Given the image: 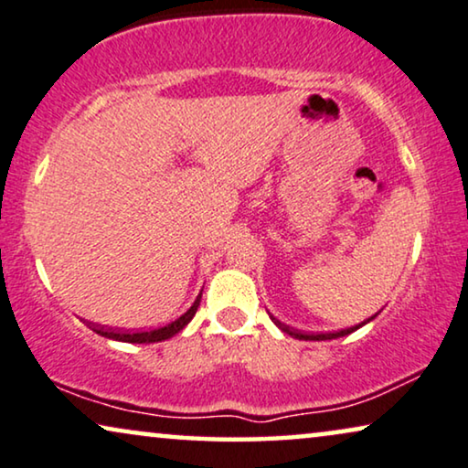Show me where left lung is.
Listing matches in <instances>:
<instances>
[{"mask_svg":"<svg viewBox=\"0 0 468 468\" xmlns=\"http://www.w3.org/2000/svg\"><path fill=\"white\" fill-rule=\"evenodd\" d=\"M375 316H377V314H375ZM375 316H370V319L361 323V325H366V323H370L372 319H375ZM271 321L276 323V325H278L280 329H282L284 334H289V335H292V338H297V340H334V338H342V335L351 334V332H355V329L361 327V325H355V327H348V329H340V332H334V334H303V332H297V329H291L289 325H284V323H280L278 319H273V316H271Z\"/></svg>","mask_w":468,"mask_h":468,"instance_id":"obj_1","label":"left lung"}]
</instances>
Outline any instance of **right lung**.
<instances>
[{
  "instance_id": "obj_1",
  "label": "right lung",
  "mask_w": 468,
  "mask_h": 468,
  "mask_svg": "<svg viewBox=\"0 0 468 468\" xmlns=\"http://www.w3.org/2000/svg\"><path fill=\"white\" fill-rule=\"evenodd\" d=\"M198 303H201V292H198L195 303L186 310V313L176 319L169 325L165 327H158V329H147V332H120V329H104V327H98L93 329V332L104 335V338H111V340H120V342H136V345H149V342H162V340H169L173 335L182 332V329L188 325L192 321V316L197 314V308Z\"/></svg>"
}]
</instances>
